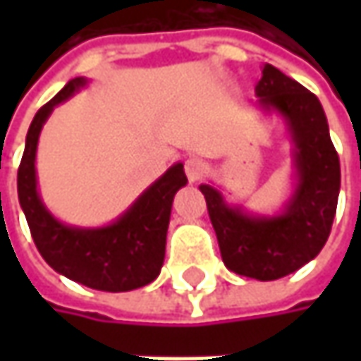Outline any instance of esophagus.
Wrapping results in <instances>:
<instances>
[{
	"instance_id": "34e87169",
	"label": "esophagus",
	"mask_w": 361,
	"mask_h": 361,
	"mask_svg": "<svg viewBox=\"0 0 361 361\" xmlns=\"http://www.w3.org/2000/svg\"><path fill=\"white\" fill-rule=\"evenodd\" d=\"M185 173L190 183H197L201 180L202 174H204V162L201 159H187L185 160Z\"/></svg>"
}]
</instances>
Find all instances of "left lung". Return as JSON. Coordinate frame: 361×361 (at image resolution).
I'll return each instance as SVG.
<instances>
[{
  "label": "left lung",
  "instance_id": "left-lung-1",
  "mask_svg": "<svg viewBox=\"0 0 361 361\" xmlns=\"http://www.w3.org/2000/svg\"><path fill=\"white\" fill-rule=\"evenodd\" d=\"M257 106L283 120L293 142L295 188L277 215H253L229 204L213 185H201L223 263L259 281L285 277L324 249L338 209L340 157L317 96L265 63L255 86Z\"/></svg>",
  "mask_w": 361,
  "mask_h": 361
}]
</instances>
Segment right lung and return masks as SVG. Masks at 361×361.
<instances>
[{
  "label": "right lung",
  "instance_id": "add662e5",
  "mask_svg": "<svg viewBox=\"0 0 361 361\" xmlns=\"http://www.w3.org/2000/svg\"><path fill=\"white\" fill-rule=\"evenodd\" d=\"M88 84L70 80L30 124L18 171V197L39 255L63 277L98 291H132L159 277L164 263L166 231L174 195L187 185L183 162L173 164L122 215L104 227H74L58 221L46 209L37 190L35 152L39 132L58 104Z\"/></svg>",
  "mask_w": 361,
  "mask_h": 361
}]
</instances>
